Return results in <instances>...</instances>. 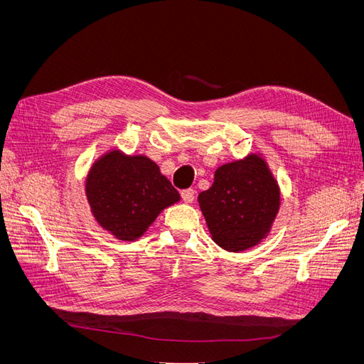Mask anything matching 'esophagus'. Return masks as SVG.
Returning <instances> with one entry per match:
<instances>
[{
    "instance_id": "obj_1",
    "label": "esophagus",
    "mask_w": 364,
    "mask_h": 364,
    "mask_svg": "<svg viewBox=\"0 0 364 364\" xmlns=\"http://www.w3.org/2000/svg\"><path fill=\"white\" fill-rule=\"evenodd\" d=\"M181 197L183 199V202H186V203H191V202L194 200V197H196V191H194L193 188L182 190V191H181Z\"/></svg>"
}]
</instances>
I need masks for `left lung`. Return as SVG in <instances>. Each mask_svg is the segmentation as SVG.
<instances>
[{
  "instance_id": "1",
  "label": "left lung",
  "mask_w": 364,
  "mask_h": 364,
  "mask_svg": "<svg viewBox=\"0 0 364 364\" xmlns=\"http://www.w3.org/2000/svg\"><path fill=\"white\" fill-rule=\"evenodd\" d=\"M199 205L215 243L241 252L269 234L281 205L279 186L266 161L250 155L218 167Z\"/></svg>"
}]
</instances>
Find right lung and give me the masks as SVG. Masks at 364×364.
Segmentation results:
<instances>
[{
	"mask_svg": "<svg viewBox=\"0 0 364 364\" xmlns=\"http://www.w3.org/2000/svg\"><path fill=\"white\" fill-rule=\"evenodd\" d=\"M85 188L98 225L124 241L139 238L164 208L181 199L155 162L119 150L92 165Z\"/></svg>",
	"mask_w": 364,
	"mask_h": 364,
	"instance_id": "add662e5",
	"label": "right lung"
}]
</instances>
